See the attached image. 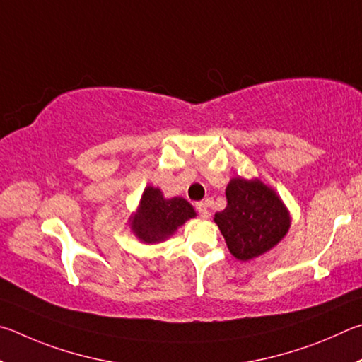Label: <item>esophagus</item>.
Returning <instances> with one entry per match:
<instances>
[{"label": "esophagus", "mask_w": 362, "mask_h": 362, "mask_svg": "<svg viewBox=\"0 0 362 362\" xmlns=\"http://www.w3.org/2000/svg\"><path fill=\"white\" fill-rule=\"evenodd\" d=\"M195 208H197V211H199L202 218H204V219L210 218V211H208V206H206L205 202H199V204H195Z\"/></svg>", "instance_id": "34e87169"}]
</instances>
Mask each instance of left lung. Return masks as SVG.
I'll list each match as a JSON object with an SVG mask.
<instances>
[{"mask_svg":"<svg viewBox=\"0 0 362 362\" xmlns=\"http://www.w3.org/2000/svg\"><path fill=\"white\" fill-rule=\"evenodd\" d=\"M227 206L214 223L238 261H251L281 242L291 226L288 208L274 189L259 180L232 177L226 189Z\"/></svg>","mask_w":362,"mask_h":362,"instance_id":"8db88e82","label":"left lung"}]
</instances>
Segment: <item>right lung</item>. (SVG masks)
Returning a JSON list of instances; mask_svg holds the SVG:
<instances>
[{
	"label": "right lung",
	"instance_id": "right-lung-1",
	"mask_svg": "<svg viewBox=\"0 0 362 362\" xmlns=\"http://www.w3.org/2000/svg\"><path fill=\"white\" fill-rule=\"evenodd\" d=\"M197 216L186 199H165L160 189L148 186L135 214L130 216L132 232L143 243H158L173 235L177 227Z\"/></svg>",
	"mask_w": 362,
	"mask_h": 362
}]
</instances>
